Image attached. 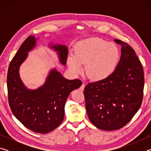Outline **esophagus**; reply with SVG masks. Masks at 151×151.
Masks as SVG:
<instances>
[{
    "label": "esophagus",
    "instance_id": "1",
    "mask_svg": "<svg viewBox=\"0 0 151 151\" xmlns=\"http://www.w3.org/2000/svg\"><path fill=\"white\" fill-rule=\"evenodd\" d=\"M85 85L84 83H83V84H82V85L80 86V88H79V89H80L81 91H84V88H85Z\"/></svg>",
    "mask_w": 151,
    "mask_h": 151
}]
</instances>
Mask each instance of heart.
I'll return each instance as SVG.
<instances>
[{
    "mask_svg": "<svg viewBox=\"0 0 151 151\" xmlns=\"http://www.w3.org/2000/svg\"><path fill=\"white\" fill-rule=\"evenodd\" d=\"M121 52L117 45L99 37L81 40L75 48V55L70 54L67 65L72 72L80 73L85 64L86 75L91 80L99 81L108 77L116 69Z\"/></svg>",
    "mask_w": 151,
    "mask_h": 151,
    "instance_id": "1",
    "label": "heart"
}]
</instances>
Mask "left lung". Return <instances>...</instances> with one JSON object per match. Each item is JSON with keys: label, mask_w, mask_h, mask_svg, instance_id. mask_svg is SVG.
Instances as JSON below:
<instances>
[{"label": "left lung", "mask_w": 151, "mask_h": 151, "mask_svg": "<svg viewBox=\"0 0 151 151\" xmlns=\"http://www.w3.org/2000/svg\"><path fill=\"white\" fill-rule=\"evenodd\" d=\"M114 41L121 45L116 69L84 90L88 119L103 131L120 129L131 121L141 105L144 89L142 66L134 50L121 40Z\"/></svg>", "instance_id": "left-lung-1"}]
</instances>
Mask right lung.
Listing matches in <instances>:
<instances>
[{"label": "right lung", "instance_id": "add662e5", "mask_svg": "<svg viewBox=\"0 0 151 151\" xmlns=\"http://www.w3.org/2000/svg\"><path fill=\"white\" fill-rule=\"evenodd\" d=\"M38 40L35 36H29L10 63L7 75L8 97L12 113L24 127L38 133H48L63 122L66 99L71 92L80 87L82 82L78 79H66L53 68L42 85L36 89L27 88L20 78L19 70L29 52L37 47ZM48 47L57 52L61 65H66L68 47L53 43H48Z\"/></svg>", "mask_w": 151, "mask_h": 151}]
</instances>
